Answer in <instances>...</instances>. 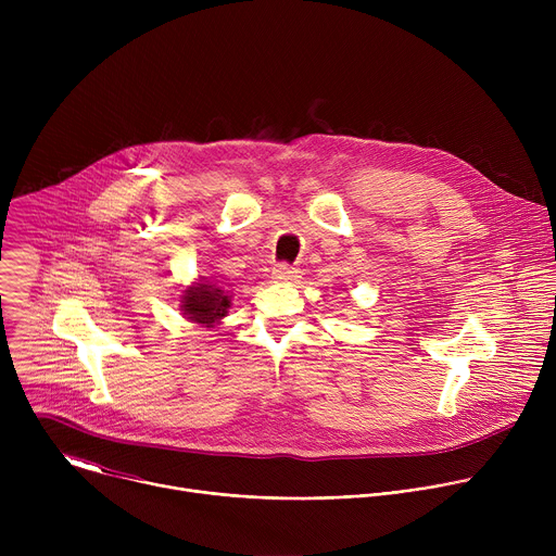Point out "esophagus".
I'll return each instance as SVG.
<instances>
[{
    "mask_svg": "<svg viewBox=\"0 0 556 556\" xmlns=\"http://www.w3.org/2000/svg\"><path fill=\"white\" fill-rule=\"evenodd\" d=\"M296 277H299V270L292 268V266H288V264H277V266L273 268V279H275V281H294Z\"/></svg>",
    "mask_w": 556,
    "mask_h": 556,
    "instance_id": "1",
    "label": "esophagus"
}]
</instances>
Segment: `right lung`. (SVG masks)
I'll list each match as a JSON object with an SVG mask.
<instances>
[{
    "mask_svg": "<svg viewBox=\"0 0 556 556\" xmlns=\"http://www.w3.org/2000/svg\"><path fill=\"white\" fill-rule=\"evenodd\" d=\"M232 294L224 292L215 281L208 277H200L191 286H187L180 294V309L185 319L198 324L202 328L219 326L224 316L232 305Z\"/></svg>",
    "mask_w": 556,
    "mask_h": 556,
    "instance_id": "add662e5",
    "label": "right lung"
}]
</instances>
